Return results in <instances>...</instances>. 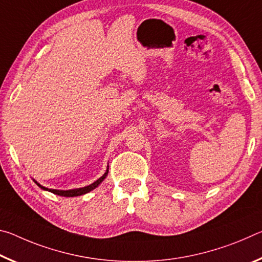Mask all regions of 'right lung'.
I'll use <instances>...</instances> for the list:
<instances>
[{"instance_id":"right-lung-1","label":"right lung","mask_w":262,"mask_h":262,"mask_svg":"<svg viewBox=\"0 0 262 262\" xmlns=\"http://www.w3.org/2000/svg\"><path fill=\"white\" fill-rule=\"evenodd\" d=\"M107 173H108V165H107V168H106L105 173L100 177L99 179H97L95 183H92L90 185L85 186V187H81V188H74V189H67V190H62V189H53V188H47L45 187V186H42L38 183L37 180L33 181L35 184H37L39 187H40L41 189L43 190H48V192H51L53 194H56V195H60V196H66V198H73V196H79V195H83V194H86L89 192H91V190H94L95 188L98 187V186L103 183L104 179L107 177Z\"/></svg>"}]
</instances>
